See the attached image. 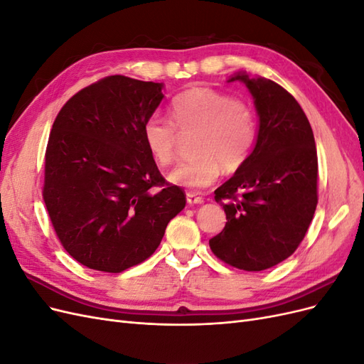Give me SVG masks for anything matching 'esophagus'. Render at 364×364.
Returning a JSON list of instances; mask_svg holds the SVG:
<instances>
[{
  "label": "esophagus",
  "mask_w": 364,
  "mask_h": 364,
  "mask_svg": "<svg viewBox=\"0 0 364 364\" xmlns=\"http://www.w3.org/2000/svg\"><path fill=\"white\" fill-rule=\"evenodd\" d=\"M186 202H188V205H202L203 197L197 196L196 193H186Z\"/></svg>",
  "instance_id": "34e87169"
}]
</instances>
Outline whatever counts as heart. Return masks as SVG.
Listing matches in <instances>:
<instances>
[{"label":"heart","mask_w":364,"mask_h":364,"mask_svg":"<svg viewBox=\"0 0 364 364\" xmlns=\"http://www.w3.org/2000/svg\"><path fill=\"white\" fill-rule=\"evenodd\" d=\"M170 115L175 123L158 115L142 126V138L151 156L161 165H170L178 155V128L193 134L197 155L179 164L168 179L190 190L206 188L222 171H235L245 164L257 139V115L253 107L229 94L208 86H193L171 102Z\"/></svg>","instance_id":"heart-1"}]
</instances>
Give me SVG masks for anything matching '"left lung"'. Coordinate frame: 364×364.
<instances>
[{
  "instance_id": "8db88e82",
  "label": "left lung",
  "mask_w": 364,
  "mask_h": 364,
  "mask_svg": "<svg viewBox=\"0 0 364 364\" xmlns=\"http://www.w3.org/2000/svg\"><path fill=\"white\" fill-rule=\"evenodd\" d=\"M253 97L259 127L255 147L235 174L214 191L225 229L209 240L229 266L259 272L293 255L317 206L314 135L296 98L272 80L237 73Z\"/></svg>"
}]
</instances>
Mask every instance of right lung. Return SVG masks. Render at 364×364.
<instances>
[{"label":"right lung","mask_w":364,"mask_h":364,"mask_svg":"<svg viewBox=\"0 0 364 364\" xmlns=\"http://www.w3.org/2000/svg\"><path fill=\"white\" fill-rule=\"evenodd\" d=\"M162 87L109 75L54 119L42 196L62 246L86 267L119 273L146 261L185 208V193L162 178L142 138Z\"/></svg>","instance_id":"obj_1"}]
</instances>
